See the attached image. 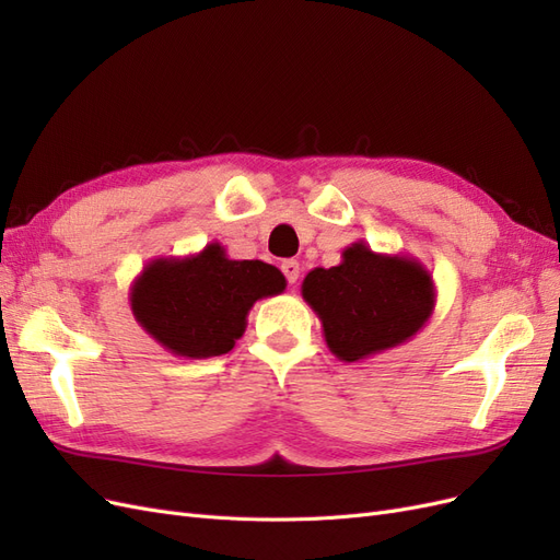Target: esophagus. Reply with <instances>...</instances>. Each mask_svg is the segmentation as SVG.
Here are the masks:
<instances>
[{
    "label": "esophagus",
    "mask_w": 560,
    "mask_h": 560,
    "mask_svg": "<svg viewBox=\"0 0 560 560\" xmlns=\"http://www.w3.org/2000/svg\"><path fill=\"white\" fill-rule=\"evenodd\" d=\"M282 273H284L287 282H290V284H296L299 273H301V266H299V261H294V259H287V261H282Z\"/></svg>",
    "instance_id": "esophagus-1"
}]
</instances>
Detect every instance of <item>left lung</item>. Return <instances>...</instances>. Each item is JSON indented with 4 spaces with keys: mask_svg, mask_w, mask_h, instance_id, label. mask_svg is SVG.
<instances>
[{
    "mask_svg": "<svg viewBox=\"0 0 560 560\" xmlns=\"http://www.w3.org/2000/svg\"><path fill=\"white\" fill-rule=\"evenodd\" d=\"M327 348L343 362H360L416 336L434 313L430 270L404 254H378L366 243L343 249L341 264L313 268L301 284Z\"/></svg>",
    "mask_w": 560,
    "mask_h": 560,
    "instance_id": "left-lung-1",
    "label": "left lung"
}]
</instances>
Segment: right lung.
Segmentation results:
<instances>
[{
	"mask_svg": "<svg viewBox=\"0 0 560 560\" xmlns=\"http://www.w3.org/2000/svg\"><path fill=\"white\" fill-rule=\"evenodd\" d=\"M284 287L276 266L229 259L222 245L210 243L189 257L149 261L130 287V308L165 350L208 360L233 350L254 303Z\"/></svg>",
	"mask_w": 560,
	"mask_h": 560,
	"instance_id": "add662e5",
	"label": "right lung"
}]
</instances>
